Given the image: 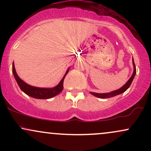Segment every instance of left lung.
I'll return each mask as SVG.
<instances>
[{
	"mask_svg": "<svg viewBox=\"0 0 151 151\" xmlns=\"http://www.w3.org/2000/svg\"><path fill=\"white\" fill-rule=\"evenodd\" d=\"M133 69H134V70H133V73L132 74V76H131V78L129 79V81H128L127 82H126V84H124L122 87L120 88L119 89H117V90H116V91H111V92H110V93H94V92H90V93H91L92 95H93V96H96V97L101 98V99L113 97V96H116V95L121 94V93H124V91H126V90L129 89V86H131L133 78H134L135 75H136V65H135L134 61H133Z\"/></svg>",
	"mask_w": 151,
	"mask_h": 151,
	"instance_id": "obj_1",
	"label": "left lung"
}]
</instances>
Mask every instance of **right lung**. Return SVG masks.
Instances as JSON below:
<instances>
[{"label":"right lung","instance_id":"1","mask_svg":"<svg viewBox=\"0 0 151 151\" xmlns=\"http://www.w3.org/2000/svg\"><path fill=\"white\" fill-rule=\"evenodd\" d=\"M70 69V68H69ZM69 69L67 70L66 73L64 76L62 80L59 83L58 85L53 88H39L35 87V86H32L29 85V84H26L25 81H23L18 77V74L16 73L15 71L14 64H13V73L14 75L15 80H16L17 83H18L19 87L20 89L25 93L28 96L33 97L35 99H50L53 96H55L60 93L63 89V82L64 79H65V76L68 73Z\"/></svg>","mask_w":151,"mask_h":151}]
</instances>
